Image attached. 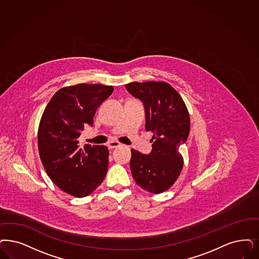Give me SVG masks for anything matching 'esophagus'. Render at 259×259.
<instances>
[{"mask_svg": "<svg viewBox=\"0 0 259 259\" xmlns=\"http://www.w3.org/2000/svg\"><path fill=\"white\" fill-rule=\"evenodd\" d=\"M120 145H122V144L120 143V142H118V141H110L109 143L107 144V147H108L109 149H114V148L119 147Z\"/></svg>", "mask_w": 259, "mask_h": 259, "instance_id": "34e87169", "label": "esophagus"}]
</instances>
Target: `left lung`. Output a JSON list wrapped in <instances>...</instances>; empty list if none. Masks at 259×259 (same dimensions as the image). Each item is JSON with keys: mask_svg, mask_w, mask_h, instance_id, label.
Segmentation results:
<instances>
[{"mask_svg": "<svg viewBox=\"0 0 259 259\" xmlns=\"http://www.w3.org/2000/svg\"><path fill=\"white\" fill-rule=\"evenodd\" d=\"M125 88L143 103L145 128L153 134V150L149 154L132 150V175L144 190L162 193L178 180L183 167L180 147L190 131L187 107L181 95L164 81H134Z\"/></svg>", "mask_w": 259, "mask_h": 259, "instance_id": "left-lung-1", "label": "left lung"}]
</instances>
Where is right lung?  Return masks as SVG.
<instances>
[{"mask_svg": "<svg viewBox=\"0 0 259 259\" xmlns=\"http://www.w3.org/2000/svg\"><path fill=\"white\" fill-rule=\"evenodd\" d=\"M113 87L79 83L63 87L50 100L38 127L40 159L50 179L68 194L81 198L103 182L108 166L106 146H79L84 125H93L98 107Z\"/></svg>", "mask_w": 259, "mask_h": 259, "instance_id": "obj_1", "label": "right lung"}]
</instances>
